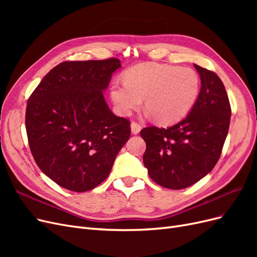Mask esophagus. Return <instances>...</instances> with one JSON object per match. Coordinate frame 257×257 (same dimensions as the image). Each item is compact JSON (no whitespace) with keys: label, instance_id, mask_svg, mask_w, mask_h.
<instances>
[{"label":"esophagus","instance_id":"esophagus-1","mask_svg":"<svg viewBox=\"0 0 257 257\" xmlns=\"http://www.w3.org/2000/svg\"><path fill=\"white\" fill-rule=\"evenodd\" d=\"M142 130V126L141 124H138L137 122H132L131 123V131H132V134L134 135H137L139 132H141Z\"/></svg>","mask_w":257,"mask_h":257}]
</instances>
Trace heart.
<instances>
[{
    "mask_svg": "<svg viewBox=\"0 0 257 257\" xmlns=\"http://www.w3.org/2000/svg\"><path fill=\"white\" fill-rule=\"evenodd\" d=\"M198 74L191 67L142 63L124 74L110 88L116 112L128 115L143 104L161 124H172L189 113L199 94Z\"/></svg>",
    "mask_w": 257,
    "mask_h": 257,
    "instance_id": "obj_1",
    "label": "heart"
}]
</instances>
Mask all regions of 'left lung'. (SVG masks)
<instances>
[{
	"label": "left lung",
	"mask_w": 257,
	"mask_h": 257,
	"mask_svg": "<svg viewBox=\"0 0 257 257\" xmlns=\"http://www.w3.org/2000/svg\"><path fill=\"white\" fill-rule=\"evenodd\" d=\"M200 92L185 118L173 126L143 128L144 164L154 182L181 190L208 175L220 159L230 123L226 90L215 73L194 64Z\"/></svg>",
	"instance_id": "1"
}]
</instances>
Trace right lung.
Here are the masks:
<instances>
[{"mask_svg":"<svg viewBox=\"0 0 257 257\" xmlns=\"http://www.w3.org/2000/svg\"><path fill=\"white\" fill-rule=\"evenodd\" d=\"M120 60L66 61L46 75L31 94L26 128L42 172L74 192L94 189L109 175L131 136L130 121L104 98Z\"/></svg>","mask_w":257,"mask_h":257,"instance_id":"right-lung-1","label":"right lung"}]
</instances>
